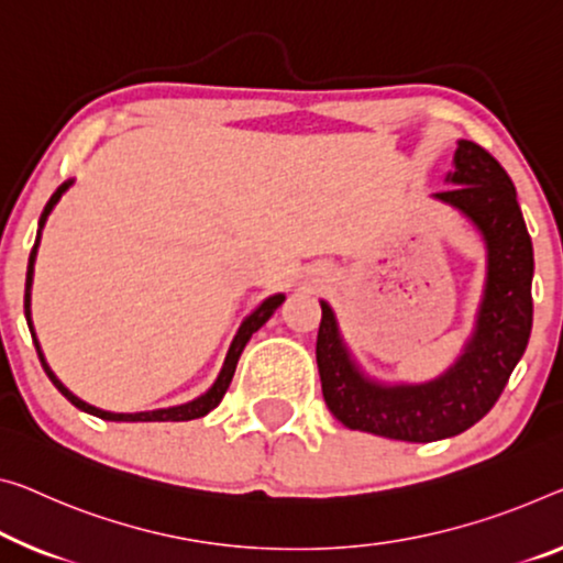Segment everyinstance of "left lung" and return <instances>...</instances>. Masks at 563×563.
Here are the masks:
<instances>
[{"mask_svg":"<svg viewBox=\"0 0 563 563\" xmlns=\"http://www.w3.org/2000/svg\"><path fill=\"white\" fill-rule=\"evenodd\" d=\"M438 201L475 223L488 249V272L475 332L455 365L422 385H379L344 347L334 311L322 305L317 367L330 412L350 430L405 443H432L475 426L504 393L526 352L533 322V246L514 180L478 143L457 141L455 170Z\"/></svg>","mask_w":563,"mask_h":563,"instance_id":"left-lung-1","label":"left lung"}]
</instances>
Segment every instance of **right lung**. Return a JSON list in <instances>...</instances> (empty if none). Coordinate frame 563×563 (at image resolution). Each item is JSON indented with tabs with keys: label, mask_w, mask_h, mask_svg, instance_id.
<instances>
[{
	"label": "right lung",
	"mask_w": 563,
	"mask_h": 563,
	"mask_svg": "<svg viewBox=\"0 0 563 563\" xmlns=\"http://www.w3.org/2000/svg\"><path fill=\"white\" fill-rule=\"evenodd\" d=\"M73 186V180H67V184H63L57 188L55 194H52V198L45 206V211H42L40 216V229H37V239H34V246H32V254H30V266H27V284H24V317H27V324H30V332H32V340H34V347H37V357L42 362V367H45L47 377L52 379V385L57 387L59 393H63L67 400H70L77 410L82 412H90L95 415V418H102V420H115V422H180V420H196V418H203V415H209L216 405H219L223 400V395H227L231 379H233V372H236V365H239V357L241 352H244L246 342L252 340V334L256 330H262V327L266 324V319H269L276 309L282 307L284 301V294H274V297L264 299L262 305H258L252 314H249L244 322H241L236 336H233L231 347L227 352V360H223V367L219 372V377H216V383L206 390L201 397H196V400L186 402V405H176V408H163V410H148V412H108V410H100V408H92V405L82 402L80 397H75L67 387L59 383V379L55 377V372L49 369V365L45 362V354H42L40 350V342L37 336H34V330H32V314H30V299H32V276H34V258H37V246H40V236H42V229H45V221L49 211L55 209V203L63 198V194L67 191V188Z\"/></svg>",
	"instance_id": "right-lung-1"
}]
</instances>
